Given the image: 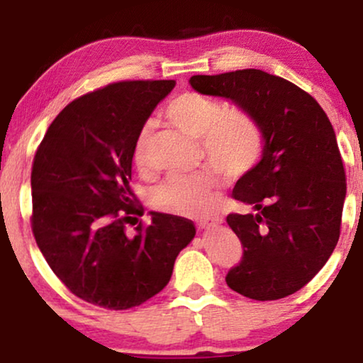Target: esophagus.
Returning a JSON list of instances; mask_svg holds the SVG:
<instances>
[{"instance_id": "1", "label": "esophagus", "mask_w": 363, "mask_h": 363, "mask_svg": "<svg viewBox=\"0 0 363 363\" xmlns=\"http://www.w3.org/2000/svg\"><path fill=\"white\" fill-rule=\"evenodd\" d=\"M218 223H222V218H211V220H199L198 228L199 230H210V228L216 227Z\"/></svg>"}]
</instances>
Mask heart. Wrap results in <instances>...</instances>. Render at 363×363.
Segmentation results:
<instances>
[{"label": "heart", "instance_id": "obj_1", "mask_svg": "<svg viewBox=\"0 0 363 363\" xmlns=\"http://www.w3.org/2000/svg\"><path fill=\"white\" fill-rule=\"evenodd\" d=\"M165 118L193 138L201 140L206 160L227 177H242L259 164L266 150L264 128L249 111H227L218 99L184 91L165 107ZM155 126L145 123L133 145V164L140 172L150 167ZM220 181L211 172L170 174L153 189L160 210L179 216H205L218 201Z\"/></svg>", "mask_w": 363, "mask_h": 363}]
</instances>
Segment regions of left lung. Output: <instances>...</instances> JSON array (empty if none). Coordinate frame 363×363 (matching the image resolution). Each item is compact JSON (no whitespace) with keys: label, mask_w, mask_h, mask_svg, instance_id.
<instances>
[{"label":"left lung","mask_w":363,"mask_h":363,"mask_svg":"<svg viewBox=\"0 0 363 363\" xmlns=\"http://www.w3.org/2000/svg\"><path fill=\"white\" fill-rule=\"evenodd\" d=\"M189 83L252 112L266 135L261 162L232 191L252 211L227 216L244 252L225 281L254 301L289 297L319 273L340 239L347 176L335 129L312 95L261 69L196 74Z\"/></svg>","instance_id":"left-lung-1"}]
</instances>
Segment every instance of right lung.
I'll return each instance as SVG.
<instances>
[{"mask_svg": "<svg viewBox=\"0 0 363 363\" xmlns=\"http://www.w3.org/2000/svg\"><path fill=\"white\" fill-rule=\"evenodd\" d=\"M174 85L126 80L89 91L57 114L35 152V242L66 289L104 309L157 295L196 234L191 220L157 211L136 224L143 206L129 187L136 135Z\"/></svg>", "mask_w": 363, "mask_h": 363, "instance_id": "obj_1", "label": "right lung"}]
</instances>
